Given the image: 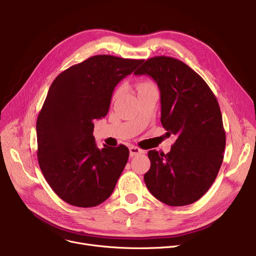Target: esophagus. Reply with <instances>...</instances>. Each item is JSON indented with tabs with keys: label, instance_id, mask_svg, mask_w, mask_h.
I'll return each instance as SVG.
<instances>
[{
	"label": "esophagus",
	"instance_id": "1",
	"mask_svg": "<svg viewBox=\"0 0 256 256\" xmlns=\"http://www.w3.org/2000/svg\"><path fill=\"white\" fill-rule=\"evenodd\" d=\"M143 154V150H142L141 148H139V147L134 146V145H132V146L130 147V156L132 158L137 156V154Z\"/></svg>",
	"mask_w": 256,
	"mask_h": 256
}]
</instances>
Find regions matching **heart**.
Masks as SVG:
<instances>
[{
    "instance_id": "obj_1",
    "label": "heart",
    "mask_w": 256,
    "mask_h": 256,
    "mask_svg": "<svg viewBox=\"0 0 256 256\" xmlns=\"http://www.w3.org/2000/svg\"><path fill=\"white\" fill-rule=\"evenodd\" d=\"M136 88H137V91H138V93H139V92H142V91L154 89V88H156V86H154V84L150 80H139V82H137ZM119 92H120V88H117V89L114 91L113 96H112V100H113V102L117 98Z\"/></svg>"
}]
</instances>
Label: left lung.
Returning a JSON list of instances; mask_svg holds the SVG:
<instances>
[{
  "mask_svg": "<svg viewBox=\"0 0 256 256\" xmlns=\"http://www.w3.org/2000/svg\"><path fill=\"white\" fill-rule=\"evenodd\" d=\"M135 74H148L160 92V122L176 141L168 154L150 150L144 174L150 192L171 206L191 204L216 180L226 144L222 114L206 80L182 61L156 56Z\"/></svg>",
  "mask_w": 256,
  "mask_h": 256,
  "instance_id": "left-lung-1",
  "label": "left lung"
}]
</instances>
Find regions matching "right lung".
<instances>
[{"instance_id":"obj_1","label":"right lung","mask_w":256,"mask_h":256,"mask_svg":"<svg viewBox=\"0 0 256 256\" xmlns=\"http://www.w3.org/2000/svg\"><path fill=\"white\" fill-rule=\"evenodd\" d=\"M143 60L96 55L52 83L37 122L38 164L62 200L92 208L111 196L128 160L126 145L98 148L93 120L109 111L115 86Z\"/></svg>"}]
</instances>
